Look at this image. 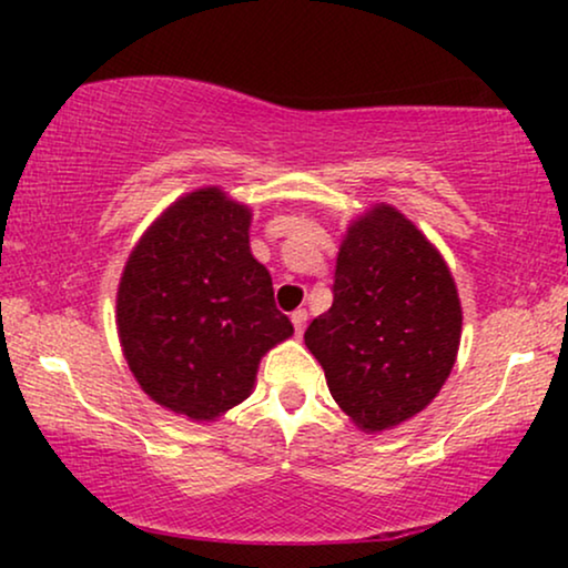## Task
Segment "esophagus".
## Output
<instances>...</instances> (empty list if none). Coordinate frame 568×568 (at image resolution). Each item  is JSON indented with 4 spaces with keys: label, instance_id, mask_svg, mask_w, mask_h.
I'll return each instance as SVG.
<instances>
[{
    "label": "esophagus",
    "instance_id": "esophagus-1",
    "mask_svg": "<svg viewBox=\"0 0 568 568\" xmlns=\"http://www.w3.org/2000/svg\"><path fill=\"white\" fill-rule=\"evenodd\" d=\"M292 323H294V333H297V338H302V333H305V325H307V310H294Z\"/></svg>",
    "mask_w": 568,
    "mask_h": 568
}]
</instances>
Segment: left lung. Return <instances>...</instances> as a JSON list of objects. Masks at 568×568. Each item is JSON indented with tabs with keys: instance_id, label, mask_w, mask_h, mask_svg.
<instances>
[{
	"instance_id": "8db88e82",
	"label": "left lung",
	"mask_w": 568,
	"mask_h": 568,
	"mask_svg": "<svg viewBox=\"0 0 568 568\" xmlns=\"http://www.w3.org/2000/svg\"><path fill=\"white\" fill-rule=\"evenodd\" d=\"M333 278V305L310 323L305 346L356 429H395L437 398L455 367V278L429 237L385 201L348 224Z\"/></svg>"
}]
</instances>
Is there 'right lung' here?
<instances>
[{
	"label": "right lung",
	"mask_w": 568,
	"mask_h": 568,
	"mask_svg": "<svg viewBox=\"0 0 568 568\" xmlns=\"http://www.w3.org/2000/svg\"><path fill=\"white\" fill-rule=\"evenodd\" d=\"M251 206L204 185L173 201L123 266V359L158 406L189 422H216L243 403L263 356L294 333L251 253Z\"/></svg>",
	"instance_id": "1"
}]
</instances>
